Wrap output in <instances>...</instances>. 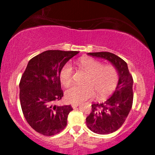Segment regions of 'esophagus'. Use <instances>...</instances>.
Listing matches in <instances>:
<instances>
[{"instance_id":"34e87169","label":"esophagus","mask_w":155,"mask_h":155,"mask_svg":"<svg viewBox=\"0 0 155 155\" xmlns=\"http://www.w3.org/2000/svg\"><path fill=\"white\" fill-rule=\"evenodd\" d=\"M79 105H80V104H73L71 106L73 108H76V107H79Z\"/></svg>"}]
</instances>
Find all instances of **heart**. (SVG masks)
Instances as JSON below:
<instances>
[{"label": "heart", "mask_w": 155, "mask_h": 155, "mask_svg": "<svg viewBox=\"0 0 155 155\" xmlns=\"http://www.w3.org/2000/svg\"><path fill=\"white\" fill-rule=\"evenodd\" d=\"M78 68L87 73L84 85H74L65 92V99L70 104H79L94 97L105 98L116 88L119 80L117 69L110 64L103 65L102 62L92 58H81L76 62ZM73 70L70 64L62 67L59 72V80L65 87L73 82Z\"/></svg>", "instance_id": "heart-1"}]
</instances>
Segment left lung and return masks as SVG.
<instances>
[{"mask_svg": "<svg viewBox=\"0 0 155 155\" xmlns=\"http://www.w3.org/2000/svg\"><path fill=\"white\" fill-rule=\"evenodd\" d=\"M92 57L109 61L117 69L119 80L112 96L102 104H93L86 118L87 127L98 134H109L119 129L125 121L133 105L132 75L123 59L107 51L87 53Z\"/></svg>", "mask_w": 155, "mask_h": 155, "instance_id": "obj_1", "label": "left lung"}]
</instances>
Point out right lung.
<instances>
[{
	"label": "right lung",
	"instance_id": "right-lung-1",
	"mask_svg": "<svg viewBox=\"0 0 155 155\" xmlns=\"http://www.w3.org/2000/svg\"><path fill=\"white\" fill-rule=\"evenodd\" d=\"M76 51L48 50L29 61L19 83L22 112L29 125L39 134L53 136L67 126L70 105H53L64 93L59 72Z\"/></svg>",
	"mask_w": 155,
	"mask_h": 155
}]
</instances>
